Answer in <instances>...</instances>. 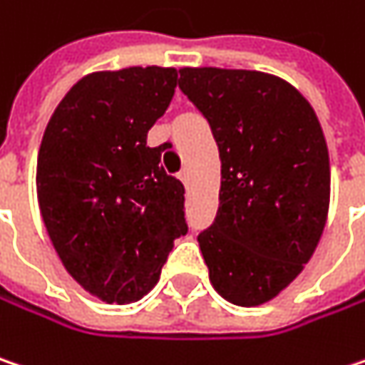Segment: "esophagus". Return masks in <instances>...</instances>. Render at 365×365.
<instances>
[{
    "label": "esophagus",
    "instance_id": "obj_1",
    "mask_svg": "<svg viewBox=\"0 0 365 365\" xmlns=\"http://www.w3.org/2000/svg\"><path fill=\"white\" fill-rule=\"evenodd\" d=\"M178 178L182 180L183 185H187V183H190V169H182V171L178 173Z\"/></svg>",
    "mask_w": 365,
    "mask_h": 365
}]
</instances>
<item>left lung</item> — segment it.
<instances>
[{"label":"left lung","instance_id":"obj_1","mask_svg":"<svg viewBox=\"0 0 365 365\" xmlns=\"http://www.w3.org/2000/svg\"><path fill=\"white\" fill-rule=\"evenodd\" d=\"M221 157L215 223L198 235L212 287L235 306L277 297L308 264L331 200L320 121L289 82L256 70L182 68Z\"/></svg>","mask_w":365,"mask_h":365}]
</instances>
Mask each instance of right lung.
Here are the masks:
<instances>
[{
	"label": "right lung",
	"instance_id": "add662e5",
	"mask_svg": "<svg viewBox=\"0 0 365 365\" xmlns=\"http://www.w3.org/2000/svg\"><path fill=\"white\" fill-rule=\"evenodd\" d=\"M175 68L78 80L47 123L36 161L41 217L66 270L107 304L138 302L187 233L183 183L146 134L167 111Z\"/></svg>",
	"mask_w": 365,
	"mask_h": 365
}]
</instances>
